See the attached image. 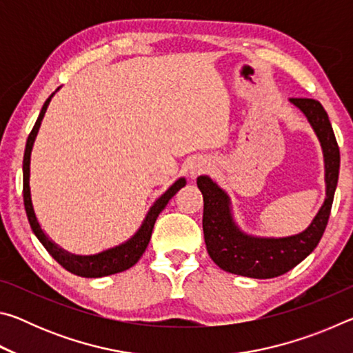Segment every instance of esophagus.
Segmentation results:
<instances>
[{
    "label": "esophagus",
    "instance_id": "esophagus-1",
    "mask_svg": "<svg viewBox=\"0 0 353 353\" xmlns=\"http://www.w3.org/2000/svg\"><path fill=\"white\" fill-rule=\"evenodd\" d=\"M207 168H208V162L205 159H196L190 165V174H191V177H196L198 174H201L202 171H205Z\"/></svg>",
    "mask_w": 353,
    "mask_h": 353
}]
</instances>
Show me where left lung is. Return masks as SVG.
<instances>
[{
  "instance_id": "8db88e82",
  "label": "left lung",
  "mask_w": 353,
  "mask_h": 353,
  "mask_svg": "<svg viewBox=\"0 0 353 353\" xmlns=\"http://www.w3.org/2000/svg\"><path fill=\"white\" fill-rule=\"evenodd\" d=\"M290 103L307 117L321 143L325 166L324 204L301 234L280 238L254 236L235 223L229 194L208 176H199L198 188L204 196L202 229L207 252L223 271L252 279L279 277L305 260L324 235L339 176V148L330 119L319 101L291 98Z\"/></svg>"
}]
</instances>
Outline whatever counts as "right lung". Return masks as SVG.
<instances>
[{
	"label": "right lung",
	"mask_w": 353,
	"mask_h": 353,
	"mask_svg": "<svg viewBox=\"0 0 353 353\" xmlns=\"http://www.w3.org/2000/svg\"><path fill=\"white\" fill-rule=\"evenodd\" d=\"M54 93L45 101L43 107H41L37 121H35L31 134L28 137L25 157H23V199H25L28 221L29 224H31L34 235L39 238V241L43 244V248L50 252L52 259H54L59 265L63 266L65 270L70 271L71 274H76V276H81V277L97 279V277L112 276V274L123 272L129 270V268H132L135 263L140 260V256L145 254L149 240H151L155 219H157L160 212L166 207V204H168L172 196H174L182 187H185L187 181H185V177L177 179V181L172 183L157 201L154 202L151 208L148 210L145 219H143L141 225L139 227V230H137L128 241L93 255H76L62 249L59 244H56L45 234L43 229H41L39 219L35 216L32 199H31V187H29V177H31V152L34 148V141L37 139L41 119H43L48 105H50V101L52 97H54Z\"/></svg>",
	"instance_id": "right-lung-1"
}]
</instances>
